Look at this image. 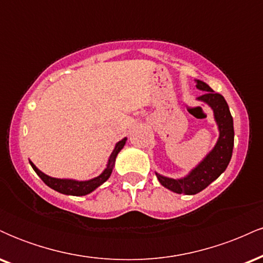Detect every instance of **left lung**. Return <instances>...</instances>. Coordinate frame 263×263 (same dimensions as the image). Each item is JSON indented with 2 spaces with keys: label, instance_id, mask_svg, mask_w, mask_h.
Returning <instances> with one entry per match:
<instances>
[{
  "label": "left lung",
  "instance_id": "8db88e82",
  "mask_svg": "<svg viewBox=\"0 0 263 263\" xmlns=\"http://www.w3.org/2000/svg\"><path fill=\"white\" fill-rule=\"evenodd\" d=\"M197 81L199 90L205 91L198 100L206 102L213 108L214 117L219 127V140L213 151L182 179H172L156 173L159 183L172 192L178 194L194 195L206 188L228 168L234 148V121L224 96L214 91L211 87L201 80Z\"/></svg>",
  "mask_w": 263,
  "mask_h": 263
}]
</instances>
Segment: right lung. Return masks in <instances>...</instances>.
Returning <instances> with one entry per match:
<instances>
[{
    "label": "right lung",
    "mask_w": 263,
    "mask_h": 263,
    "mask_svg": "<svg viewBox=\"0 0 263 263\" xmlns=\"http://www.w3.org/2000/svg\"><path fill=\"white\" fill-rule=\"evenodd\" d=\"M126 140H127V138H123V140L117 142V144L115 146L114 152L111 153L110 158H108L106 168H105V171L102 172L100 176L93 178V179L85 180V182H79V180H73V179H58V178H52L47 176V174H44L43 172L39 171L31 161H29V163H31L32 168L34 170L35 173L38 174L39 178H41V179L43 180L49 188L57 190V192L62 193V194L80 197V195H86L89 194V193H91L92 190H95L98 186H100L102 183H105L108 178H110L111 173H112L116 157L119 155L120 151L123 148V146H125Z\"/></svg>",
    "instance_id": "1"
}]
</instances>
